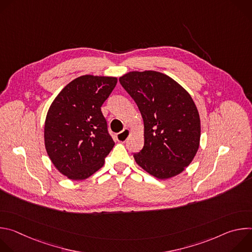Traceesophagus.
<instances>
[{
    "label": "esophagus",
    "instance_id": "34e87169",
    "mask_svg": "<svg viewBox=\"0 0 252 252\" xmlns=\"http://www.w3.org/2000/svg\"><path fill=\"white\" fill-rule=\"evenodd\" d=\"M129 134H130V130L128 128H125L123 131H121L117 134V139L119 141H126L128 138Z\"/></svg>",
    "mask_w": 252,
    "mask_h": 252
}]
</instances>
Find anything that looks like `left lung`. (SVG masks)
Returning a JSON list of instances; mask_svg holds the SVG:
<instances>
[{
  "instance_id": "8db88e82",
  "label": "left lung",
  "mask_w": 252,
  "mask_h": 252,
  "mask_svg": "<svg viewBox=\"0 0 252 252\" xmlns=\"http://www.w3.org/2000/svg\"><path fill=\"white\" fill-rule=\"evenodd\" d=\"M120 83L137 104L145 125V146L133 155L135 162L159 179L183 172L200 140L199 114L190 94L156 70L129 71Z\"/></svg>"
}]
</instances>
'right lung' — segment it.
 Listing matches in <instances>:
<instances>
[{"label":"right lung","instance_id":"right-lung-1","mask_svg":"<svg viewBox=\"0 0 252 252\" xmlns=\"http://www.w3.org/2000/svg\"><path fill=\"white\" fill-rule=\"evenodd\" d=\"M117 83L115 77L82 76L52 102L45 122V147L53 164L67 178L90 177L114 148L100 106Z\"/></svg>","mask_w":252,"mask_h":252}]
</instances>
